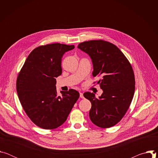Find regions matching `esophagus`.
<instances>
[{
	"mask_svg": "<svg viewBox=\"0 0 158 158\" xmlns=\"http://www.w3.org/2000/svg\"><path fill=\"white\" fill-rule=\"evenodd\" d=\"M80 98L82 99H84V96H83V93H80Z\"/></svg>",
	"mask_w": 158,
	"mask_h": 158,
	"instance_id": "obj_1",
	"label": "esophagus"
}]
</instances>
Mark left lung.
I'll return each instance as SVG.
<instances>
[{"label":"left lung","instance_id":"8db88e82","mask_svg":"<svg viewBox=\"0 0 158 158\" xmlns=\"http://www.w3.org/2000/svg\"><path fill=\"white\" fill-rule=\"evenodd\" d=\"M77 48L92 60L94 77H102L97 84L103 93L99 98L86 92L85 98L92 106L89 118L97 126L108 128L118 123L124 117L132 100L135 79L132 66L120 49L103 40L80 43Z\"/></svg>","mask_w":158,"mask_h":158}]
</instances>
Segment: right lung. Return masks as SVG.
<instances>
[{
	"instance_id": "right-lung-1",
	"label": "right lung",
	"mask_w": 158,
	"mask_h": 158,
	"mask_svg": "<svg viewBox=\"0 0 158 158\" xmlns=\"http://www.w3.org/2000/svg\"><path fill=\"white\" fill-rule=\"evenodd\" d=\"M74 46L55 43L34 49L19 73L16 89L20 104L31 120L45 129H54L67 119L79 93L74 89L60 91L56 78L62 74L61 60Z\"/></svg>"
}]
</instances>
